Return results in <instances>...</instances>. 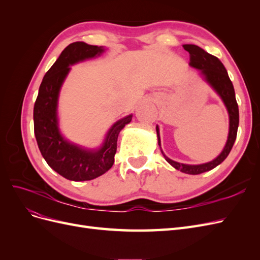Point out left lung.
Here are the masks:
<instances>
[{
	"mask_svg": "<svg viewBox=\"0 0 260 260\" xmlns=\"http://www.w3.org/2000/svg\"><path fill=\"white\" fill-rule=\"evenodd\" d=\"M183 48L185 51L188 52V54H190V62H188V65L192 68L199 70V75L202 77V79L216 92V94L221 99L222 103L226 108L228 116H229V133H228V139L221 153H220L216 158L199 165L178 162L170 159L168 156L165 155L164 151L161 149L158 125H156L157 141H158L160 152L165 157V159H166L175 169L182 171L187 175H200L203 174V172L209 171L217 167L218 165L221 164L226 158L228 155L231 152L232 146L235 142V139H237V133L239 128V106L237 103V100H235L233 84L222 62L217 57L212 56V55L201 49L198 45L184 44Z\"/></svg>",
	"mask_w": 260,
	"mask_h": 260,
	"instance_id": "left-lung-1",
	"label": "left lung"
}]
</instances>
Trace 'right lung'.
I'll use <instances>...</instances> for the list:
<instances>
[{
    "label": "right lung",
    "mask_w": 260,
    "mask_h": 260,
    "mask_svg": "<svg viewBox=\"0 0 260 260\" xmlns=\"http://www.w3.org/2000/svg\"><path fill=\"white\" fill-rule=\"evenodd\" d=\"M105 51L104 46L84 42L69 44L45 74L35 103V136L39 149L54 171L72 181L93 180L111 169L118 136L132 120V114L117 120L108 129L102 144L94 148L70 142L60 131L58 101L61 86L72 70L70 66L99 57Z\"/></svg>",
    "instance_id": "add662e5"
}]
</instances>
